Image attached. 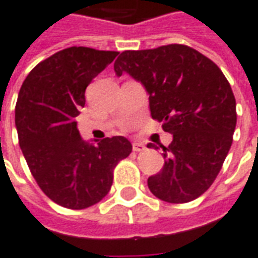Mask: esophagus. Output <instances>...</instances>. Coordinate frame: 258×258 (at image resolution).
I'll use <instances>...</instances> for the list:
<instances>
[{"label":"esophagus","mask_w":258,"mask_h":258,"mask_svg":"<svg viewBox=\"0 0 258 258\" xmlns=\"http://www.w3.org/2000/svg\"><path fill=\"white\" fill-rule=\"evenodd\" d=\"M145 149V145L142 142H133V151L134 152H141Z\"/></svg>","instance_id":"esophagus-1"}]
</instances>
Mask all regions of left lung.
<instances>
[{
  "mask_svg": "<svg viewBox=\"0 0 258 258\" xmlns=\"http://www.w3.org/2000/svg\"><path fill=\"white\" fill-rule=\"evenodd\" d=\"M114 71L141 82L151 116L173 135L169 147L160 145L166 160L148 179L151 192L172 204L204 194L222 167L236 127L235 96L219 67L188 46L167 44L123 51Z\"/></svg>",
  "mask_w": 258,
  "mask_h": 258,
  "instance_id": "obj_1",
  "label": "left lung"
}]
</instances>
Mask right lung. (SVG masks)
<instances>
[{
	"label": "right lung",
	"mask_w": 258,
	"mask_h": 258,
	"mask_svg": "<svg viewBox=\"0 0 258 258\" xmlns=\"http://www.w3.org/2000/svg\"><path fill=\"white\" fill-rule=\"evenodd\" d=\"M117 51L68 47L29 73L15 106L19 147L28 166L55 204L84 210L99 203L113 183V169L133 145L124 137L84 141L75 117L85 106V91Z\"/></svg>",
	"instance_id": "right-lung-1"
}]
</instances>
